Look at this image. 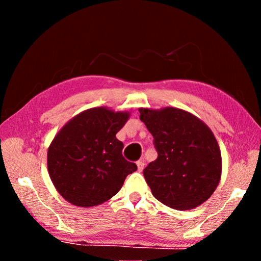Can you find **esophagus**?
I'll return each instance as SVG.
<instances>
[{
    "label": "esophagus",
    "mask_w": 261,
    "mask_h": 261,
    "mask_svg": "<svg viewBox=\"0 0 261 261\" xmlns=\"http://www.w3.org/2000/svg\"><path fill=\"white\" fill-rule=\"evenodd\" d=\"M145 167V160H139L137 162V168H138V171H141Z\"/></svg>",
    "instance_id": "1"
}]
</instances>
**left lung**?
<instances>
[{"instance_id":"1","label":"left lung","mask_w":261,"mask_h":261,"mask_svg":"<svg viewBox=\"0 0 261 261\" xmlns=\"http://www.w3.org/2000/svg\"><path fill=\"white\" fill-rule=\"evenodd\" d=\"M139 113L158 151L156 160L143 171L154 198L177 211L204 204L222 173L213 132L199 117L179 108H139Z\"/></svg>"}]
</instances>
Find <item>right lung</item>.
Wrapping results in <instances>:
<instances>
[{"label": "right lung", "instance_id": "obj_1", "mask_svg": "<svg viewBox=\"0 0 261 261\" xmlns=\"http://www.w3.org/2000/svg\"><path fill=\"white\" fill-rule=\"evenodd\" d=\"M130 115L108 107L86 109L65 123L51 140L48 173L70 204L86 208L101 205L137 170L135 163L123 158V143L116 138Z\"/></svg>", "mask_w": 261, "mask_h": 261}]
</instances>
